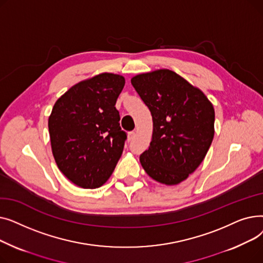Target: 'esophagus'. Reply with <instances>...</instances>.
Instances as JSON below:
<instances>
[{
  "instance_id": "obj_1",
  "label": "esophagus",
  "mask_w": 263,
  "mask_h": 263,
  "mask_svg": "<svg viewBox=\"0 0 263 263\" xmlns=\"http://www.w3.org/2000/svg\"><path fill=\"white\" fill-rule=\"evenodd\" d=\"M134 137H135V133L134 132H129V134H128V141L129 142L133 141Z\"/></svg>"
}]
</instances>
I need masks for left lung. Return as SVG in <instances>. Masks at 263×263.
Returning <instances> with one entry per match:
<instances>
[{
  "mask_svg": "<svg viewBox=\"0 0 263 263\" xmlns=\"http://www.w3.org/2000/svg\"><path fill=\"white\" fill-rule=\"evenodd\" d=\"M131 83L153 116V140L140 157L154 180L176 185L203 161L214 136L212 103L197 87L168 69L133 77Z\"/></svg>",
  "mask_w": 263,
  "mask_h": 263,
  "instance_id": "left-lung-1",
  "label": "left lung"
}]
</instances>
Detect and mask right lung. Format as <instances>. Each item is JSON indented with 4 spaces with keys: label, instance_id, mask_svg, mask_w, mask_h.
I'll return each mask as SVG.
<instances>
[{
    "label": "right lung",
    "instance_id": "1",
    "mask_svg": "<svg viewBox=\"0 0 263 263\" xmlns=\"http://www.w3.org/2000/svg\"><path fill=\"white\" fill-rule=\"evenodd\" d=\"M124 83L119 74H97L69 88L52 108L48 127L54 160L80 187H100L121 157L127 133L115 104Z\"/></svg>",
    "mask_w": 263,
    "mask_h": 263
}]
</instances>
